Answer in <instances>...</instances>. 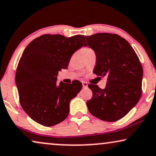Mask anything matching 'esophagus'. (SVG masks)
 I'll use <instances>...</instances> for the list:
<instances>
[{
    "mask_svg": "<svg viewBox=\"0 0 156 156\" xmlns=\"http://www.w3.org/2000/svg\"><path fill=\"white\" fill-rule=\"evenodd\" d=\"M82 85H83V87H84V88H87V87H88V83H87V82H83Z\"/></svg>",
    "mask_w": 156,
    "mask_h": 156,
    "instance_id": "1",
    "label": "esophagus"
}]
</instances>
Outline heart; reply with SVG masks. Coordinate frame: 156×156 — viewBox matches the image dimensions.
<instances>
[{"instance_id":"obj_1","label":"heart","mask_w":156,"mask_h":156,"mask_svg":"<svg viewBox=\"0 0 156 156\" xmlns=\"http://www.w3.org/2000/svg\"><path fill=\"white\" fill-rule=\"evenodd\" d=\"M90 50V49H89V48H86V49H84V51L85 50Z\"/></svg>"}]
</instances>
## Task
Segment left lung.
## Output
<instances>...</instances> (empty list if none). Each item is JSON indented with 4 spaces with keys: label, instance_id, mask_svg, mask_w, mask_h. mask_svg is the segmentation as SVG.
Segmentation results:
<instances>
[{
    "label": "left lung",
    "instance_id": "obj_1",
    "mask_svg": "<svg viewBox=\"0 0 156 156\" xmlns=\"http://www.w3.org/2000/svg\"><path fill=\"white\" fill-rule=\"evenodd\" d=\"M96 54L94 73L106 76L105 89L88 85L93 96L87 102L89 112L105 121H118L139 101L142 94L143 67L131 44L116 34L85 36Z\"/></svg>",
    "mask_w": 156,
    "mask_h": 156
}]
</instances>
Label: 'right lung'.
<instances>
[{"mask_svg":"<svg viewBox=\"0 0 156 156\" xmlns=\"http://www.w3.org/2000/svg\"><path fill=\"white\" fill-rule=\"evenodd\" d=\"M87 46L84 35L66 37L42 35L23 51L16 74V84L23 109L40 124L52 126L67 118L70 101L82 88L75 80L57 84L58 72L66 69L72 55Z\"/></svg>","mask_w":156,"mask_h":156,"instance_id":"obj_1","label":"right lung"}]
</instances>
